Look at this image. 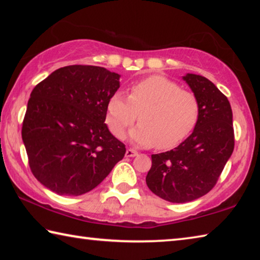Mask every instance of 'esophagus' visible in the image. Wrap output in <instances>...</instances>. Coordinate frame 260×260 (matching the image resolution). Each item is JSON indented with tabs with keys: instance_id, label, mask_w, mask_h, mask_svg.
I'll return each instance as SVG.
<instances>
[{
	"instance_id": "1",
	"label": "esophagus",
	"mask_w": 260,
	"mask_h": 260,
	"mask_svg": "<svg viewBox=\"0 0 260 260\" xmlns=\"http://www.w3.org/2000/svg\"><path fill=\"white\" fill-rule=\"evenodd\" d=\"M125 156L126 157H135V156H138V151L134 150V149L129 148V149H127V150H126Z\"/></svg>"
}]
</instances>
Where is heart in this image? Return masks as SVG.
Listing matches in <instances>:
<instances>
[{
	"label": "heart",
	"instance_id": "heart-1",
	"mask_svg": "<svg viewBox=\"0 0 260 260\" xmlns=\"http://www.w3.org/2000/svg\"><path fill=\"white\" fill-rule=\"evenodd\" d=\"M129 138L141 147L171 149L192 133L200 121L195 94L161 76H150L131 87L129 95L116 91L108 101L107 124L116 138L138 119Z\"/></svg>",
	"mask_w": 260,
	"mask_h": 260
}]
</instances>
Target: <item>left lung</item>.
I'll return each instance as SVG.
<instances>
[{"label":"left lung","instance_id":"obj_1","mask_svg":"<svg viewBox=\"0 0 260 260\" xmlns=\"http://www.w3.org/2000/svg\"><path fill=\"white\" fill-rule=\"evenodd\" d=\"M182 79L200 101V121L177 148L151 155L146 178L149 189L171 203H186L208 193L234 150L230 101L205 77L187 73Z\"/></svg>","mask_w":260,"mask_h":260}]
</instances>
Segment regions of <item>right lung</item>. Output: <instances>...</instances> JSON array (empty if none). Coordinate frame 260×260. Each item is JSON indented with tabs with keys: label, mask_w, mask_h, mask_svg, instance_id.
<instances>
[{
	"label": "right lung",
	"mask_w": 260,
	"mask_h": 260,
	"mask_svg": "<svg viewBox=\"0 0 260 260\" xmlns=\"http://www.w3.org/2000/svg\"><path fill=\"white\" fill-rule=\"evenodd\" d=\"M120 76L91 65L60 68L30 93L21 128L30 171L58 195L93 190L125 156L110 133L108 101Z\"/></svg>",
	"instance_id": "1"
}]
</instances>
